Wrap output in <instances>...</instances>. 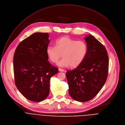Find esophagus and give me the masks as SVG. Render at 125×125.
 Returning a JSON list of instances; mask_svg holds the SVG:
<instances>
[{"label": "esophagus", "instance_id": "1", "mask_svg": "<svg viewBox=\"0 0 125 125\" xmlns=\"http://www.w3.org/2000/svg\"><path fill=\"white\" fill-rule=\"evenodd\" d=\"M59 71H60V72H65L64 70H62V69L60 68H59Z\"/></svg>", "mask_w": 125, "mask_h": 125}]
</instances>
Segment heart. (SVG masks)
<instances>
[{
    "instance_id": "heart-1",
    "label": "heart",
    "mask_w": 125,
    "mask_h": 125,
    "mask_svg": "<svg viewBox=\"0 0 125 125\" xmlns=\"http://www.w3.org/2000/svg\"><path fill=\"white\" fill-rule=\"evenodd\" d=\"M87 53V45L84 41L68 37L59 39L55 41V47L49 46L46 49L47 55L52 62H57L62 54L63 59L58 63L61 67H77L84 61Z\"/></svg>"
}]
</instances>
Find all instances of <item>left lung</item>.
Masks as SVG:
<instances>
[{
	"label": "left lung",
	"instance_id": "1",
	"mask_svg": "<svg viewBox=\"0 0 125 125\" xmlns=\"http://www.w3.org/2000/svg\"><path fill=\"white\" fill-rule=\"evenodd\" d=\"M87 53L82 62L66 73L68 92L79 102H87L97 94L106 82L109 59L105 47L91 35L84 38Z\"/></svg>",
	"mask_w": 125,
	"mask_h": 125
}]
</instances>
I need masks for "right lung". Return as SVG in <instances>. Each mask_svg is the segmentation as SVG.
Here are the masks:
<instances>
[{
    "label": "right lung",
    "instance_id": "add662e5",
    "mask_svg": "<svg viewBox=\"0 0 125 125\" xmlns=\"http://www.w3.org/2000/svg\"><path fill=\"white\" fill-rule=\"evenodd\" d=\"M47 33H35L18 45L13 58L15 85L25 97L33 102L44 100L50 92V81L58 68L48 61Z\"/></svg>",
    "mask_w": 125,
    "mask_h": 125
}]
</instances>
